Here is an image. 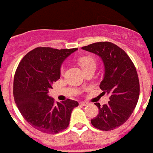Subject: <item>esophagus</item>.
<instances>
[{
	"mask_svg": "<svg viewBox=\"0 0 153 153\" xmlns=\"http://www.w3.org/2000/svg\"><path fill=\"white\" fill-rule=\"evenodd\" d=\"M79 104H80V105H82V106H87V105L89 104V102H85V101H81V102H79Z\"/></svg>",
	"mask_w": 153,
	"mask_h": 153,
	"instance_id": "1",
	"label": "esophagus"
}]
</instances>
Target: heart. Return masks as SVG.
<instances>
[{
    "label": "heart",
    "mask_w": 153,
    "mask_h": 153,
    "mask_svg": "<svg viewBox=\"0 0 153 153\" xmlns=\"http://www.w3.org/2000/svg\"><path fill=\"white\" fill-rule=\"evenodd\" d=\"M79 63L82 68H84V67H87L88 65L95 63V60L91 56H83V57L79 58Z\"/></svg>",
    "instance_id": "heart-1"
}]
</instances>
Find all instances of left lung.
Segmentation results:
<instances>
[{
    "label": "left lung",
    "instance_id": "obj_1",
    "mask_svg": "<svg viewBox=\"0 0 153 153\" xmlns=\"http://www.w3.org/2000/svg\"><path fill=\"white\" fill-rule=\"evenodd\" d=\"M95 53L104 65L103 79L100 87L109 96L107 104L99 108V113L91 120L92 125L103 131L113 130L129 118L140 97V82L136 67L126 53L110 42H98L83 47Z\"/></svg>",
    "mask_w": 153,
    "mask_h": 153
}]
</instances>
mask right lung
I'll list each match as a JSON object with an SVG mask.
<instances>
[{
  "mask_svg": "<svg viewBox=\"0 0 153 153\" xmlns=\"http://www.w3.org/2000/svg\"><path fill=\"white\" fill-rule=\"evenodd\" d=\"M77 48L57 50L37 47L19 63L13 79L14 101L25 120L45 133H58L67 129L77 101H53L49 95L53 83L60 77V67Z\"/></svg>",
  "mask_w": 153,
  "mask_h": 153,
  "instance_id": "1",
  "label": "right lung"
}]
</instances>
